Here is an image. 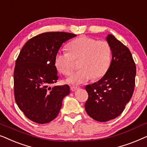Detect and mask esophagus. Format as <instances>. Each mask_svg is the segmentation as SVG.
<instances>
[{
	"mask_svg": "<svg viewBox=\"0 0 147 147\" xmlns=\"http://www.w3.org/2000/svg\"><path fill=\"white\" fill-rule=\"evenodd\" d=\"M78 89H79V87H76V86H71V91H76V90H77Z\"/></svg>",
	"mask_w": 147,
	"mask_h": 147,
	"instance_id": "34e87169",
	"label": "esophagus"
}]
</instances>
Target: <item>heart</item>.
<instances>
[{"mask_svg":"<svg viewBox=\"0 0 147 147\" xmlns=\"http://www.w3.org/2000/svg\"><path fill=\"white\" fill-rule=\"evenodd\" d=\"M68 51H59L55 57L57 69L64 75H69L73 69L74 60L80 59V70L66 80L67 84L80 85L91 80L105 75L112 59L111 48L105 41L81 36L67 45Z\"/></svg>","mask_w":147,"mask_h":147,"instance_id":"heart-1","label":"heart"}]
</instances>
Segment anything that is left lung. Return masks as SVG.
Listing matches in <instances>:
<instances>
[{"instance_id": "8db88e82", "label": "left lung", "mask_w": 147, "mask_h": 147, "mask_svg": "<svg viewBox=\"0 0 147 147\" xmlns=\"http://www.w3.org/2000/svg\"><path fill=\"white\" fill-rule=\"evenodd\" d=\"M106 39L112 51L109 69L99 81L86 86V111L99 122L114 119L123 112L135 85L136 66L130 50L111 34Z\"/></svg>"}]
</instances>
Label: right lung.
<instances>
[{"mask_svg":"<svg viewBox=\"0 0 147 147\" xmlns=\"http://www.w3.org/2000/svg\"><path fill=\"white\" fill-rule=\"evenodd\" d=\"M65 32H46L25 44L14 71L16 103L29 120L45 124L57 117L69 86L49 85L58 80L55 57L64 42L76 37Z\"/></svg>","mask_w":147,"mask_h":147,"instance_id":"right-lung-1","label":"right lung"}]
</instances>
